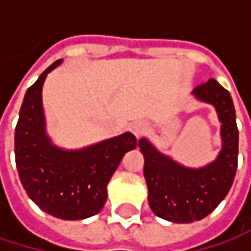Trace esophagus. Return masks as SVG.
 Masks as SVG:
<instances>
[{"instance_id":"obj_1","label":"esophagus","mask_w":251,"mask_h":251,"mask_svg":"<svg viewBox=\"0 0 251 251\" xmlns=\"http://www.w3.org/2000/svg\"><path fill=\"white\" fill-rule=\"evenodd\" d=\"M129 129H130V132H132L135 136H139V135H142V133L148 129V125H147V122H144V121H136V122H132V124H130Z\"/></svg>"}]
</instances>
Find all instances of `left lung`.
Here are the masks:
<instances>
[{"instance_id": "1", "label": "left lung", "mask_w": 251, "mask_h": 251, "mask_svg": "<svg viewBox=\"0 0 251 251\" xmlns=\"http://www.w3.org/2000/svg\"><path fill=\"white\" fill-rule=\"evenodd\" d=\"M193 94L212 104L223 124V150L215 161L201 169H187L158 152L148 139L138 141L145 158L150 208L157 217L178 224L199 221L221 203L232 186L238 161V129L229 93L211 78L198 85Z\"/></svg>"}]
</instances>
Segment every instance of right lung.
<instances>
[{
	"instance_id": "obj_1",
	"label": "right lung",
	"mask_w": 251,
	"mask_h": 251,
	"mask_svg": "<svg viewBox=\"0 0 251 251\" xmlns=\"http://www.w3.org/2000/svg\"><path fill=\"white\" fill-rule=\"evenodd\" d=\"M55 61L25 91L14 135L16 166L28 198L46 214L61 220H84L101 211L107 183L124 155L138 145L125 132L82 150L55 147L45 129L42 87Z\"/></svg>"
}]
</instances>
